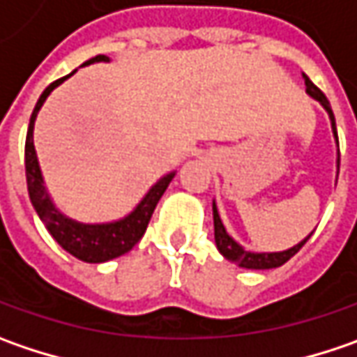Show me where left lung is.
<instances>
[{
  "label": "left lung",
  "mask_w": 357,
  "mask_h": 357,
  "mask_svg": "<svg viewBox=\"0 0 357 357\" xmlns=\"http://www.w3.org/2000/svg\"><path fill=\"white\" fill-rule=\"evenodd\" d=\"M303 79H305V91H307L314 100H318L319 103L326 107V112L330 114L333 135H335V139H337V130H335V119H333V112L330 101H328V98L324 96V91H321L318 86H314V84L310 82L307 75H303ZM337 169H340V158H337ZM213 231H215V245H218L220 254H222L225 259H229L231 264H238L240 268H248V270H270V268H280V266H284L289 257H294L300 250H302L303 243L310 240V236H312V234H310L305 240L300 241L298 245L286 250V252H275V254H254V252H245L240 243H236V241L227 236L224 224H222V220H220V213H218L215 204H213Z\"/></svg>",
  "instance_id": "1"
}]
</instances>
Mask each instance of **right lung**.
Instances as JSON below:
<instances>
[{
	"label": "right lung",
	"instance_id": "1",
	"mask_svg": "<svg viewBox=\"0 0 357 357\" xmlns=\"http://www.w3.org/2000/svg\"><path fill=\"white\" fill-rule=\"evenodd\" d=\"M93 61H109V57L105 55H96L91 59H87L84 66H89ZM71 75V73H70ZM70 75L55 79L54 84L45 87V91L41 93V98L36 103V109L29 119V128H27V137H25V178H27V192H29V199L33 204V208L38 211L39 220L47 227V231L66 252H70L71 256L87 261V264H101L107 259L123 256L132 250L137 241L142 240V236L148 229L151 213L158 206L160 197L163 192L167 190L169 181L174 179V174L163 176L151 190L148 195L142 199V204L133 209L132 213L119 222L114 224H77L70 218H66L63 213H59L55 206L52 204L50 195L45 192L43 185V178L39 172L38 155H36V148H33V123L38 112L41 109L43 101L47 100V96L54 91L55 87L59 86L63 79H68Z\"/></svg>",
	"mask_w": 357,
	"mask_h": 357
}]
</instances>
